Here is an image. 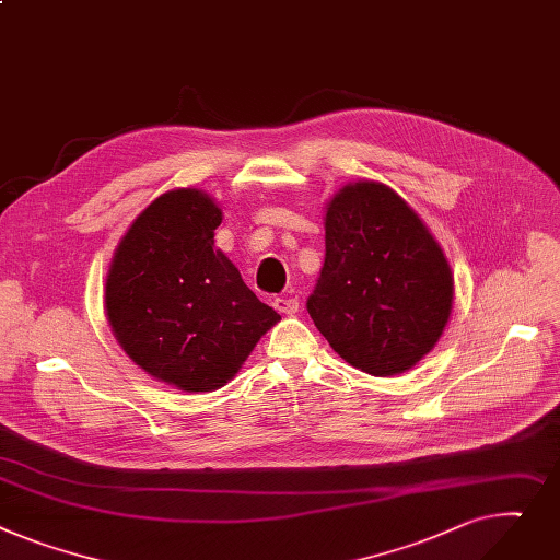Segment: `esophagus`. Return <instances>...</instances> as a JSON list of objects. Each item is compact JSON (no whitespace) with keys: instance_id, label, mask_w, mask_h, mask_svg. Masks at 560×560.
Masks as SVG:
<instances>
[{"instance_id":"obj_1","label":"esophagus","mask_w":560,"mask_h":560,"mask_svg":"<svg viewBox=\"0 0 560 560\" xmlns=\"http://www.w3.org/2000/svg\"><path fill=\"white\" fill-rule=\"evenodd\" d=\"M273 307L280 312V314H295L299 312V299H291V295H278V299L273 301Z\"/></svg>"}]
</instances>
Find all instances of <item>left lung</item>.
Listing matches in <instances>:
<instances>
[{
	"label": "left lung",
	"instance_id": "left-lung-1",
	"mask_svg": "<svg viewBox=\"0 0 560 560\" xmlns=\"http://www.w3.org/2000/svg\"><path fill=\"white\" fill-rule=\"evenodd\" d=\"M452 301L447 259L402 196L375 180L332 196L307 312L350 366L375 377L409 371L441 339Z\"/></svg>",
	"mask_w": 560,
	"mask_h": 560
}]
</instances>
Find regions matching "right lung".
Segmentation results:
<instances>
[{
  "mask_svg": "<svg viewBox=\"0 0 560 560\" xmlns=\"http://www.w3.org/2000/svg\"><path fill=\"white\" fill-rule=\"evenodd\" d=\"M221 208L201 189H172L133 221L106 278V316L124 352L187 393L233 380L280 320L214 246Z\"/></svg>",
  "mask_w": 560,
  "mask_h": 560,
  "instance_id": "obj_1",
  "label": "right lung"
}]
</instances>
